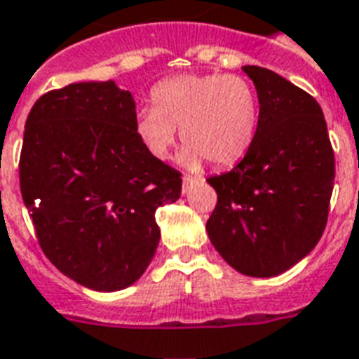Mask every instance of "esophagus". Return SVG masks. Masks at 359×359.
Instances as JSON below:
<instances>
[{"instance_id":"1","label":"esophagus","mask_w":359,"mask_h":359,"mask_svg":"<svg viewBox=\"0 0 359 359\" xmlns=\"http://www.w3.org/2000/svg\"><path fill=\"white\" fill-rule=\"evenodd\" d=\"M196 182H200V180L194 179V177H184V179H182V192L184 194L190 192V188H192Z\"/></svg>"}]
</instances>
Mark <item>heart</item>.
<instances>
[{"label": "heart", "instance_id": "heart-1", "mask_svg": "<svg viewBox=\"0 0 359 359\" xmlns=\"http://www.w3.org/2000/svg\"><path fill=\"white\" fill-rule=\"evenodd\" d=\"M154 108L135 114L133 131L156 159L171 156L177 137L184 142L180 161L200 169L211 161L232 165L253 142L259 102L251 83L240 76L184 74L159 81L152 89Z\"/></svg>", "mask_w": 359, "mask_h": 359}]
</instances>
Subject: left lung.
Here are the masks:
<instances>
[{"label": "left lung", "instance_id": "8db88e82", "mask_svg": "<svg viewBox=\"0 0 359 359\" xmlns=\"http://www.w3.org/2000/svg\"><path fill=\"white\" fill-rule=\"evenodd\" d=\"M259 97V123L232 171L207 182L217 207L207 233L240 274L272 278L301 262L325 230L335 154L314 97L261 66H243Z\"/></svg>", "mask_w": 359, "mask_h": 359}]
</instances>
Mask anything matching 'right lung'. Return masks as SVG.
Masks as SVG:
<instances>
[{
	"instance_id": "right-lung-1",
	"label": "right lung",
	"mask_w": 359,
	"mask_h": 359,
	"mask_svg": "<svg viewBox=\"0 0 359 359\" xmlns=\"http://www.w3.org/2000/svg\"><path fill=\"white\" fill-rule=\"evenodd\" d=\"M135 98L116 81H79L32 106L20 192L47 259L83 287L119 291L152 262L158 207L180 198V172L133 131Z\"/></svg>"
}]
</instances>
